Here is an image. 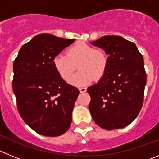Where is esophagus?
<instances>
[{"mask_svg":"<svg viewBox=\"0 0 159 159\" xmlns=\"http://www.w3.org/2000/svg\"><path fill=\"white\" fill-rule=\"evenodd\" d=\"M86 90L87 89L85 87H81V88H79V91L81 93H84V92H86Z\"/></svg>","mask_w":159,"mask_h":159,"instance_id":"obj_1","label":"esophagus"}]
</instances>
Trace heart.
<instances>
[{"instance_id": "1", "label": "heart", "mask_w": 159, "mask_h": 159, "mask_svg": "<svg viewBox=\"0 0 159 159\" xmlns=\"http://www.w3.org/2000/svg\"><path fill=\"white\" fill-rule=\"evenodd\" d=\"M78 64V65L77 64ZM77 65L80 72L70 80V84L84 86L104 75L108 57L102 50L95 49L85 43H77L70 47L66 55L59 54L53 59V66L65 81H68Z\"/></svg>"}]
</instances>
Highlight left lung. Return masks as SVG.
Masks as SVG:
<instances>
[{
  "label": "left lung",
  "mask_w": 159,
  "mask_h": 159,
  "mask_svg": "<svg viewBox=\"0 0 159 159\" xmlns=\"http://www.w3.org/2000/svg\"><path fill=\"white\" fill-rule=\"evenodd\" d=\"M109 55L104 75L87 89L89 111L96 125L106 130L127 126L140 113L144 98L143 58L133 42L108 35L90 42Z\"/></svg>",
  "instance_id": "1"
}]
</instances>
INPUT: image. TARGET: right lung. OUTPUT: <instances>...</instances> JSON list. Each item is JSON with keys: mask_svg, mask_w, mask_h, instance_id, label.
I'll use <instances>...</instances> for the list:
<instances>
[{"mask_svg": "<svg viewBox=\"0 0 159 159\" xmlns=\"http://www.w3.org/2000/svg\"><path fill=\"white\" fill-rule=\"evenodd\" d=\"M75 41L38 34L22 46L14 60L12 87L18 111L38 134L58 136L70 126L80 91L59 76L53 59Z\"/></svg>", "mask_w": 159, "mask_h": 159, "instance_id": "obj_1", "label": "right lung"}]
</instances>
